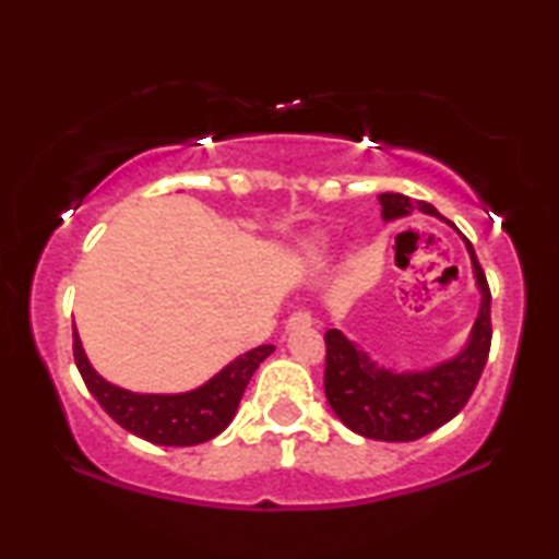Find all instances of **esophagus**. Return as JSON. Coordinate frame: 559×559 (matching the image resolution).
<instances>
[{
  "instance_id": "esophagus-1",
  "label": "esophagus",
  "mask_w": 559,
  "mask_h": 559,
  "mask_svg": "<svg viewBox=\"0 0 559 559\" xmlns=\"http://www.w3.org/2000/svg\"><path fill=\"white\" fill-rule=\"evenodd\" d=\"M312 325V316L308 310H295L293 316L287 318V331H295V328H308Z\"/></svg>"
}]
</instances>
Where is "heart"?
Masks as SVG:
<instances>
[{
    "instance_id": "b5f03b06",
    "label": "heart",
    "mask_w": 559,
    "mask_h": 559,
    "mask_svg": "<svg viewBox=\"0 0 559 559\" xmlns=\"http://www.w3.org/2000/svg\"><path fill=\"white\" fill-rule=\"evenodd\" d=\"M310 251H312V254H320V251H323V241L312 239V241H310Z\"/></svg>"
}]
</instances>
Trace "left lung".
I'll list each match as a JSON object with an SVG mask.
<instances>
[{"mask_svg":"<svg viewBox=\"0 0 559 559\" xmlns=\"http://www.w3.org/2000/svg\"><path fill=\"white\" fill-rule=\"evenodd\" d=\"M379 203L384 221L415 211L442 218L435 205L402 193H381ZM465 247L480 289V312L455 358L425 371H394L379 366L335 328L325 333V396L348 430L384 442L419 440L450 423L471 400L491 350V289L468 239Z\"/></svg>","mask_w":559,"mask_h":559,"instance_id":"8db88e82","label":"left lung"}]
</instances>
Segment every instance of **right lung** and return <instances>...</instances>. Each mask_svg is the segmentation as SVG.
Wrapping results in <instances>:
<instances>
[{
    "instance_id": "right-lung-1",
    "label": "right lung",
    "mask_w": 559,
    "mask_h": 559,
    "mask_svg": "<svg viewBox=\"0 0 559 559\" xmlns=\"http://www.w3.org/2000/svg\"><path fill=\"white\" fill-rule=\"evenodd\" d=\"M274 350V346H259L234 358L216 377L203 386L186 394H134L127 389L109 384L96 373L83 354L81 338L73 325V358L79 366L88 392L96 396L106 415L136 438L155 445L188 448L198 442L213 440L224 432L239 409L241 394L251 373Z\"/></svg>"
}]
</instances>
